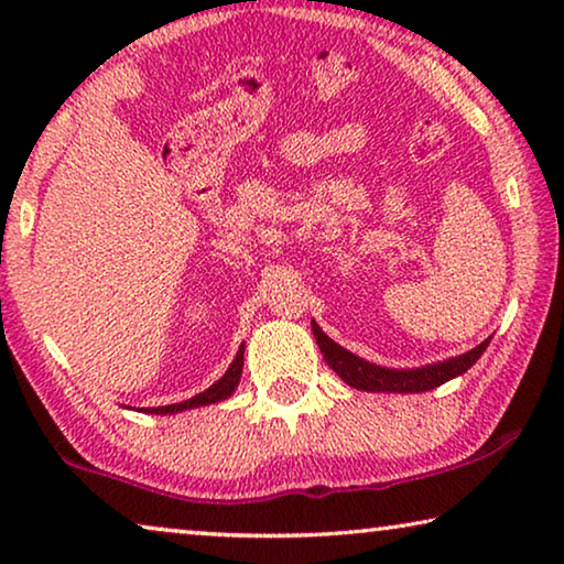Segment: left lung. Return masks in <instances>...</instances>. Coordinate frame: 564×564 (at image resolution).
Instances as JSON below:
<instances>
[{
  "label": "left lung",
  "instance_id": "left-lung-1",
  "mask_svg": "<svg viewBox=\"0 0 564 564\" xmlns=\"http://www.w3.org/2000/svg\"><path fill=\"white\" fill-rule=\"evenodd\" d=\"M313 333L325 364H328L330 369L348 383V387L361 389V391H389V394H417V391H430L440 387V383L460 377V373L468 371L470 366L484 356L486 346L491 343V338H488L480 343V346L468 350V354L447 358V361H440V364L422 366V369H387V366L364 361V358H358L350 354V350L338 346L336 340L325 336L321 325L315 321H313Z\"/></svg>",
  "mask_w": 564,
  "mask_h": 564
}]
</instances>
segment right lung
I'll use <instances>...</instances> for the list:
<instances>
[{
  "mask_svg": "<svg viewBox=\"0 0 564 564\" xmlns=\"http://www.w3.org/2000/svg\"><path fill=\"white\" fill-rule=\"evenodd\" d=\"M241 369H243V348H239V354L228 366L226 373L216 383H210L206 391H200V394H195L191 399H185L181 404H165V406H147L144 412L150 414H175V412H183V410H195V406H206V404H216V402H224L234 394V389L239 387V379H241Z\"/></svg>",
  "mask_w": 564,
  "mask_h": 564,
  "instance_id": "obj_1",
  "label": "right lung"
}]
</instances>
